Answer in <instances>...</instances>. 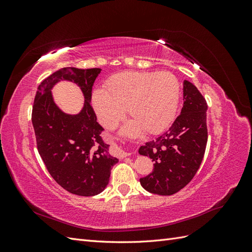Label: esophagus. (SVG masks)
Listing matches in <instances>:
<instances>
[{
  "label": "esophagus",
  "mask_w": 252,
  "mask_h": 252,
  "mask_svg": "<svg viewBox=\"0 0 252 252\" xmlns=\"http://www.w3.org/2000/svg\"><path fill=\"white\" fill-rule=\"evenodd\" d=\"M117 149H118V148H117ZM118 152H119V157H120L121 158H126V157H128L129 155H130V154H128V152L122 151L121 149H118Z\"/></svg>",
  "instance_id": "1"
}]
</instances>
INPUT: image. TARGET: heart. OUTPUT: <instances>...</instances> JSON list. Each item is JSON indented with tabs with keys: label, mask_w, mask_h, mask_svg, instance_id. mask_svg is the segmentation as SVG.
<instances>
[{
	"label": "heart",
	"mask_w": 252,
	"mask_h": 252,
	"mask_svg": "<svg viewBox=\"0 0 252 252\" xmlns=\"http://www.w3.org/2000/svg\"><path fill=\"white\" fill-rule=\"evenodd\" d=\"M180 98V83L170 72L125 71L106 83V91L96 89L94 107L106 128H113L127 108L131 121L124 133L135 136L142 130L156 134L173 121Z\"/></svg>",
	"instance_id": "1"
}]
</instances>
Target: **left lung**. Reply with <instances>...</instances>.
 <instances>
[{"mask_svg": "<svg viewBox=\"0 0 252 252\" xmlns=\"http://www.w3.org/2000/svg\"><path fill=\"white\" fill-rule=\"evenodd\" d=\"M183 108L171 127L156 140L147 142L139 154L149 157L154 171L140 179L147 191L171 195L193 179L203 161L207 144V103L197 88L184 81Z\"/></svg>", "mask_w": 252, "mask_h": 252, "instance_id": "1", "label": "left lung"}]
</instances>
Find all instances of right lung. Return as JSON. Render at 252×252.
I'll use <instances>...</instances> for the list:
<instances>
[{
    "label": "right lung",
    "instance_id": "obj_1",
    "mask_svg": "<svg viewBox=\"0 0 252 252\" xmlns=\"http://www.w3.org/2000/svg\"><path fill=\"white\" fill-rule=\"evenodd\" d=\"M100 68H62L50 74L37 87L32 107V125L36 146L48 172L68 192L93 196L109 183L111 167L119 162L108 152L91 107V91ZM60 80L73 81L86 98L78 115H67L53 101L51 89Z\"/></svg>",
    "mask_w": 252,
    "mask_h": 252
}]
</instances>
